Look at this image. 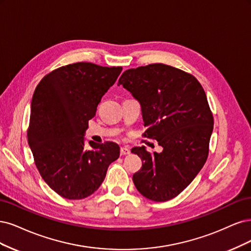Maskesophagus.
<instances>
[{
  "label": "esophagus",
  "instance_id": "obj_1",
  "mask_svg": "<svg viewBox=\"0 0 251 251\" xmlns=\"http://www.w3.org/2000/svg\"><path fill=\"white\" fill-rule=\"evenodd\" d=\"M120 152H121V155H127L130 153V150H129V148H127V147H122L121 148Z\"/></svg>",
  "mask_w": 251,
  "mask_h": 251
}]
</instances>
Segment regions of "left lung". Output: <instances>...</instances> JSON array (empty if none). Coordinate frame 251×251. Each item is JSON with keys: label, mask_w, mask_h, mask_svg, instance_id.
Listing matches in <instances>:
<instances>
[{"label": "left lung", "mask_w": 251, "mask_h": 251, "mask_svg": "<svg viewBox=\"0 0 251 251\" xmlns=\"http://www.w3.org/2000/svg\"><path fill=\"white\" fill-rule=\"evenodd\" d=\"M139 101L144 135L163 147L151 154L144 146L131 152L143 160L132 180L144 197L163 202L176 197L204 166L214 128L206 95L198 80L179 69L163 63L129 69L120 77Z\"/></svg>", "instance_id": "8db88e82"}]
</instances>
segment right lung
<instances>
[{"label": "right lung", "mask_w": 251, "mask_h": 251, "mask_svg": "<svg viewBox=\"0 0 251 251\" xmlns=\"http://www.w3.org/2000/svg\"><path fill=\"white\" fill-rule=\"evenodd\" d=\"M121 72V67L77 62L49 73L35 88L28 144L43 179L63 198L92 195L120 156V147L111 142L90 141L86 147L84 134Z\"/></svg>", "instance_id": "add662e5"}]
</instances>
